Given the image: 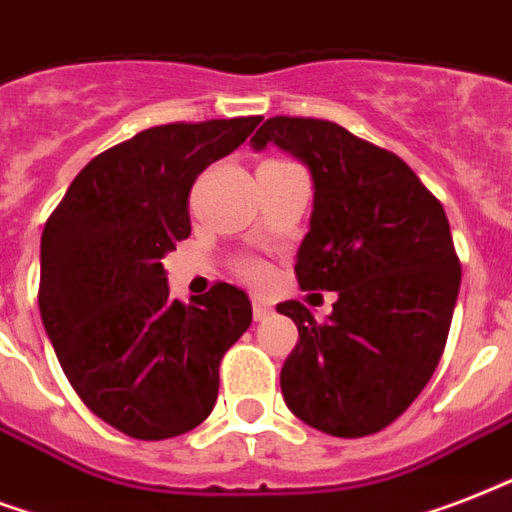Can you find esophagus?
<instances>
[{
    "mask_svg": "<svg viewBox=\"0 0 512 512\" xmlns=\"http://www.w3.org/2000/svg\"><path fill=\"white\" fill-rule=\"evenodd\" d=\"M272 312H275L272 310V304H267V301H261V299H253V318L267 320Z\"/></svg>",
    "mask_w": 512,
    "mask_h": 512,
    "instance_id": "esophagus-1",
    "label": "esophagus"
}]
</instances>
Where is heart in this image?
Instances as JSON below:
<instances>
[{
  "instance_id": "obj_1",
  "label": "heart",
  "mask_w": 512,
  "mask_h": 512,
  "mask_svg": "<svg viewBox=\"0 0 512 512\" xmlns=\"http://www.w3.org/2000/svg\"><path fill=\"white\" fill-rule=\"evenodd\" d=\"M240 272H243V277L245 280H251V283H264V280H267V267H264V264H261V261H243V264H240Z\"/></svg>"
}]
</instances>
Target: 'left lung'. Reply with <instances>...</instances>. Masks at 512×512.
I'll return each mask as SVG.
<instances>
[{"label": "left lung", "instance_id": "8db88e82", "mask_svg": "<svg viewBox=\"0 0 512 512\" xmlns=\"http://www.w3.org/2000/svg\"><path fill=\"white\" fill-rule=\"evenodd\" d=\"M251 144L310 168L296 277L301 291H339L326 323L299 301L277 304L299 328L280 371L285 406L336 438L379 433L425 390L446 347L462 280L446 211L398 154L336 122L269 117Z\"/></svg>", "mask_w": 512, "mask_h": 512}]
</instances>
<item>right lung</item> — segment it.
<instances>
[{"mask_svg":"<svg viewBox=\"0 0 512 512\" xmlns=\"http://www.w3.org/2000/svg\"><path fill=\"white\" fill-rule=\"evenodd\" d=\"M261 117L141 130L79 170L42 232L39 312L63 374L95 417L138 441L208 419L224 352L248 331V293L216 283L170 299L162 256L186 240L189 192Z\"/></svg>","mask_w":512,"mask_h":512,"instance_id":"right-lung-1","label":"right lung"}]
</instances>
